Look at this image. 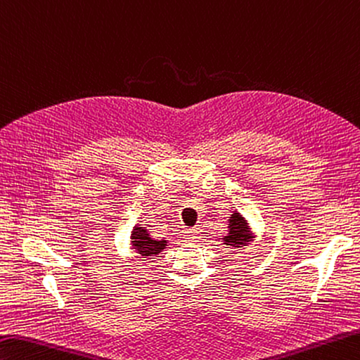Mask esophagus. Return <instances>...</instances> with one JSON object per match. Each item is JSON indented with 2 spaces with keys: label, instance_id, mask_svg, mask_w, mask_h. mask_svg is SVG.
<instances>
[{
  "label": "esophagus",
  "instance_id": "1",
  "mask_svg": "<svg viewBox=\"0 0 360 360\" xmlns=\"http://www.w3.org/2000/svg\"><path fill=\"white\" fill-rule=\"evenodd\" d=\"M186 238L188 242H198L200 231L198 229H187L186 231Z\"/></svg>",
  "mask_w": 360,
  "mask_h": 360
}]
</instances>
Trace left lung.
Returning a JSON list of instances; mask_svg holds the SVG:
<instances>
[{
    "label": "left lung",
    "instance_id": "left-lung-1",
    "mask_svg": "<svg viewBox=\"0 0 360 360\" xmlns=\"http://www.w3.org/2000/svg\"><path fill=\"white\" fill-rule=\"evenodd\" d=\"M228 236L223 237L224 245L228 248H242V246L248 245V242L252 238V236L250 234V228L248 223H246L245 218L238 214L234 212L228 220Z\"/></svg>",
    "mask_w": 360,
    "mask_h": 360
}]
</instances>
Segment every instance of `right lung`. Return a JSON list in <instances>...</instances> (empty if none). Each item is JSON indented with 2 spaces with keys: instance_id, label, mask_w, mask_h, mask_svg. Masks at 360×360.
Instances as JSON below:
<instances>
[{
  "instance_id": "1",
  "label": "right lung",
  "mask_w": 360,
  "mask_h": 360,
  "mask_svg": "<svg viewBox=\"0 0 360 360\" xmlns=\"http://www.w3.org/2000/svg\"><path fill=\"white\" fill-rule=\"evenodd\" d=\"M131 243L132 248L137 251V255H140V257H153L160 255L165 250L168 242L164 240V238L156 240V238L150 236V232L142 224H136L131 232Z\"/></svg>"
}]
</instances>
